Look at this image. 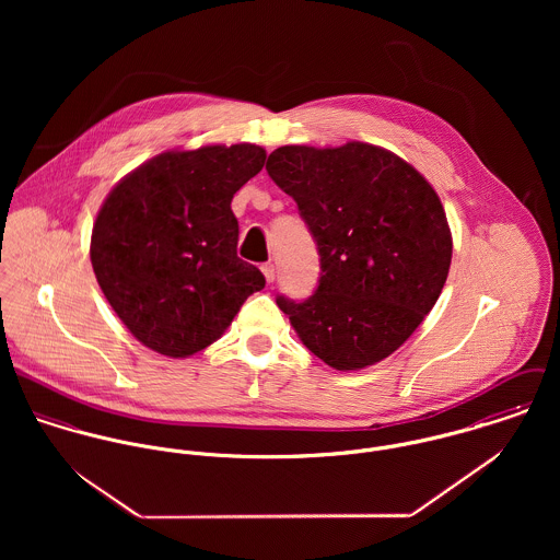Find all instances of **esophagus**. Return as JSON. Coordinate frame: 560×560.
<instances>
[{"label":"esophagus","instance_id":"34e87169","mask_svg":"<svg viewBox=\"0 0 560 560\" xmlns=\"http://www.w3.org/2000/svg\"><path fill=\"white\" fill-rule=\"evenodd\" d=\"M260 269H262V276H265V280L271 284V282L276 280V273H278L276 265H273V262H265Z\"/></svg>","mask_w":560,"mask_h":560}]
</instances>
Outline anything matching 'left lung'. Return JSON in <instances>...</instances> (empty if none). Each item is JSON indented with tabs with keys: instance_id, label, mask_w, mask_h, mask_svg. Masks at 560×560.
Returning a JSON list of instances; mask_svg holds the SVG:
<instances>
[{
	"instance_id": "8db88e82",
	"label": "left lung",
	"mask_w": 560,
	"mask_h": 560,
	"mask_svg": "<svg viewBox=\"0 0 560 560\" xmlns=\"http://www.w3.org/2000/svg\"><path fill=\"white\" fill-rule=\"evenodd\" d=\"M267 172L298 202L320 256L317 291L304 302L280 295V311L327 366L382 362L431 313L451 269L453 237L435 189L364 142L280 147Z\"/></svg>"
}]
</instances>
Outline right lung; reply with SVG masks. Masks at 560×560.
I'll list each match as a JSON object with an SVG mask.
<instances>
[{
  "label": "right lung",
  "mask_w": 560,
  "mask_h": 560,
  "mask_svg": "<svg viewBox=\"0 0 560 560\" xmlns=\"http://www.w3.org/2000/svg\"><path fill=\"white\" fill-rule=\"evenodd\" d=\"M265 158L254 144L165 151L107 194L90 260L105 300L144 347L194 355L265 287L260 269L237 256L231 209Z\"/></svg>",
  "instance_id": "obj_1"
}]
</instances>
